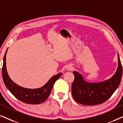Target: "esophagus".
I'll list each match as a JSON object with an SVG mask.
<instances>
[{"label":"esophagus","instance_id":"obj_1","mask_svg":"<svg viewBox=\"0 0 123 123\" xmlns=\"http://www.w3.org/2000/svg\"><path fill=\"white\" fill-rule=\"evenodd\" d=\"M66 69L67 70H68V71H69V70H71L72 69H73V67H72L71 65H67V68H66Z\"/></svg>","mask_w":123,"mask_h":123}]
</instances>
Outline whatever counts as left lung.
Returning <instances> with one entry per match:
<instances>
[{"label": "left lung", "mask_w": 123, "mask_h": 123, "mask_svg": "<svg viewBox=\"0 0 123 123\" xmlns=\"http://www.w3.org/2000/svg\"><path fill=\"white\" fill-rule=\"evenodd\" d=\"M117 67L110 78L99 82H90L84 79L79 72L73 71L74 80L72 86L73 98L84 105H95L103 103L111 96L120 85L123 69L117 53Z\"/></svg>", "instance_id": "left-lung-1"}]
</instances>
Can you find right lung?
<instances>
[{"mask_svg": "<svg viewBox=\"0 0 123 123\" xmlns=\"http://www.w3.org/2000/svg\"><path fill=\"white\" fill-rule=\"evenodd\" d=\"M3 59L2 77L4 83L8 90L18 100L26 104H39L44 102L50 95L55 82L62 75V73L54 75L43 86L38 88H27L21 87L13 81L8 75L6 67V55Z\"/></svg>", "mask_w": 123, "mask_h": 123, "instance_id": "obj_1", "label": "right lung"}]
</instances>
